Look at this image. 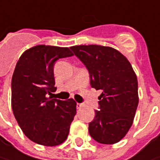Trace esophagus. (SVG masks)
Instances as JSON below:
<instances>
[{
    "label": "esophagus",
    "mask_w": 160,
    "mask_h": 160,
    "mask_svg": "<svg viewBox=\"0 0 160 160\" xmlns=\"http://www.w3.org/2000/svg\"><path fill=\"white\" fill-rule=\"evenodd\" d=\"M83 103H77V109H80V108L83 107Z\"/></svg>",
    "instance_id": "34e87169"
}]
</instances>
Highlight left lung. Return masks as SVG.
I'll list each match as a JSON object with an SVG mask.
<instances>
[{
  "label": "left lung",
  "mask_w": 160,
  "mask_h": 160,
  "mask_svg": "<svg viewBox=\"0 0 160 160\" xmlns=\"http://www.w3.org/2000/svg\"><path fill=\"white\" fill-rule=\"evenodd\" d=\"M89 72L90 84L101 90L99 110L89 123L92 138L114 144L125 137L138 106V82L127 58L111 47L77 45L70 48Z\"/></svg>",
  "instance_id": "1"
}]
</instances>
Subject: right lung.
Wrapping results in <instances>:
<instances>
[{"label": "right lung", "instance_id": "obj_1", "mask_svg": "<svg viewBox=\"0 0 160 160\" xmlns=\"http://www.w3.org/2000/svg\"><path fill=\"white\" fill-rule=\"evenodd\" d=\"M73 56L70 48L37 45L27 50L11 79V106L25 135L35 143L56 146L67 139L77 103L47 98L56 91L53 68L58 58Z\"/></svg>", "mask_w": 160, "mask_h": 160}]
</instances>
